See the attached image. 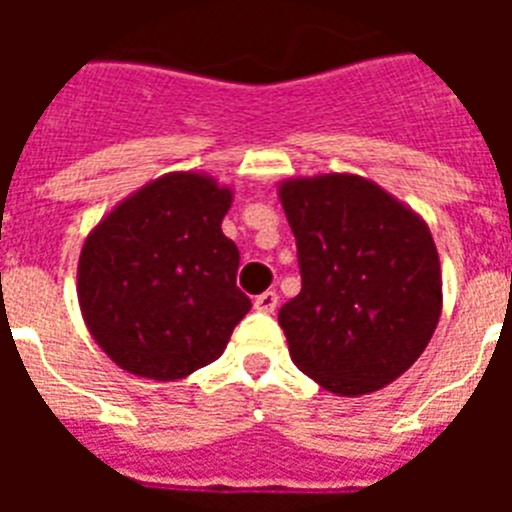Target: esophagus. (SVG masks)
Instances as JSON below:
<instances>
[{"instance_id": "34e87169", "label": "esophagus", "mask_w": 512, "mask_h": 512, "mask_svg": "<svg viewBox=\"0 0 512 512\" xmlns=\"http://www.w3.org/2000/svg\"><path fill=\"white\" fill-rule=\"evenodd\" d=\"M279 305V295L276 292H263V295L255 297V308L263 313H273Z\"/></svg>"}]
</instances>
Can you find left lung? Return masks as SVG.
Here are the masks:
<instances>
[{
  "mask_svg": "<svg viewBox=\"0 0 512 512\" xmlns=\"http://www.w3.org/2000/svg\"><path fill=\"white\" fill-rule=\"evenodd\" d=\"M279 199L297 241L303 289L279 324L297 369L337 396L398 380L441 319V263L428 223L348 172L289 177Z\"/></svg>",
  "mask_w": 512,
  "mask_h": 512,
  "instance_id": "1",
  "label": "left lung"
}]
</instances>
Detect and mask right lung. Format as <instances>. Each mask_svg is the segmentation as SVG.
<instances>
[{"mask_svg": "<svg viewBox=\"0 0 512 512\" xmlns=\"http://www.w3.org/2000/svg\"><path fill=\"white\" fill-rule=\"evenodd\" d=\"M233 191L204 172H167L122 199L84 239L82 319L116 366L183 380L223 356L249 313L239 249L223 233Z\"/></svg>", "mask_w": 512, "mask_h": 512, "instance_id": "add662e5", "label": "right lung"}]
</instances>
